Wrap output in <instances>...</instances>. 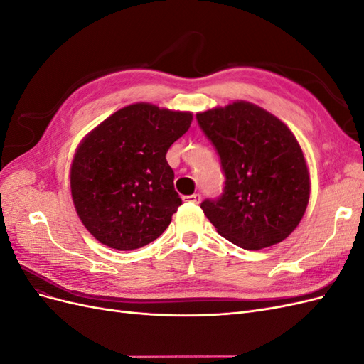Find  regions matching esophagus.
Listing matches in <instances>:
<instances>
[{
  "label": "esophagus",
  "instance_id": "1",
  "mask_svg": "<svg viewBox=\"0 0 364 364\" xmlns=\"http://www.w3.org/2000/svg\"><path fill=\"white\" fill-rule=\"evenodd\" d=\"M200 194H191V196H183L182 200L183 202H193V203H200Z\"/></svg>",
  "mask_w": 364,
  "mask_h": 364
}]
</instances>
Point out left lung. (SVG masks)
<instances>
[{"instance_id":"left-lung-1","label":"left lung","mask_w":364,"mask_h":364,"mask_svg":"<svg viewBox=\"0 0 364 364\" xmlns=\"http://www.w3.org/2000/svg\"><path fill=\"white\" fill-rule=\"evenodd\" d=\"M196 118L215 146L226 176L222 197L200 205L209 222L246 250L281 243L301 223L311 191L293 132L245 100L208 109Z\"/></svg>"}]
</instances>
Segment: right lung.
Returning a JSON list of instances; mask_svg holds the SVG:
<instances>
[{
    "mask_svg": "<svg viewBox=\"0 0 364 364\" xmlns=\"http://www.w3.org/2000/svg\"><path fill=\"white\" fill-rule=\"evenodd\" d=\"M191 121L188 111L134 103L80 141L70 168L71 197L83 226L102 245L139 249L168 228L182 200L165 155Z\"/></svg>",
    "mask_w": 364,
    "mask_h": 364,
    "instance_id": "1",
    "label": "right lung"
}]
</instances>
